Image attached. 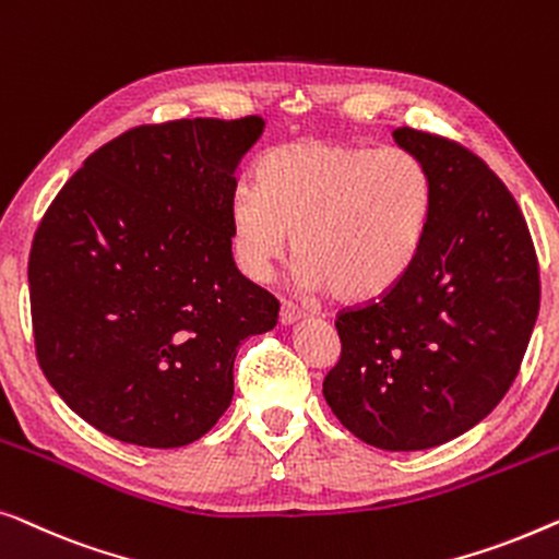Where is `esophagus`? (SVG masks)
Here are the masks:
<instances>
[{
	"label": "esophagus",
	"instance_id": "esophagus-1",
	"mask_svg": "<svg viewBox=\"0 0 559 559\" xmlns=\"http://www.w3.org/2000/svg\"><path fill=\"white\" fill-rule=\"evenodd\" d=\"M304 317V311L298 309L296 304H290V301H283L281 304V313H278V319H281V324L283 326H290V324H296L298 319Z\"/></svg>",
	"mask_w": 559,
	"mask_h": 559
}]
</instances>
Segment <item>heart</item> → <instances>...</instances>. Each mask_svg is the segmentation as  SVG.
Listing matches in <instances>:
<instances>
[{
    "mask_svg": "<svg viewBox=\"0 0 559 559\" xmlns=\"http://www.w3.org/2000/svg\"><path fill=\"white\" fill-rule=\"evenodd\" d=\"M255 175L227 207L235 263L250 281L273 276L290 235L298 283L344 304L390 294L418 261L433 179L405 148L301 139L263 154Z\"/></svg>",
    "mask_w": 559,
    "mask_h": 559,
    "instance_id": "1",
    "label": "heart"
}]
</instances>
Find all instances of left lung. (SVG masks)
I'll return each mask as SVG.
<instances>
[{
	"label": "left lung",
	"instance_id": "8db88e82",
	"mask_svg": "<svg viewBox=\"0 0 559 559\" xmlns=\"http://www.w3.org/2000/svg\"><path fill=\"white\" fill-rule=\"evenodd\" d=\"M433 179L420 255L390 294L342 311L324 397L382 451H426L481 423L512 388L539 311L534 246L504 182L468 148L392 129Z\"/></svg>",
	"mask_w": 559,
	"mask_h": 559
}]
</instances>
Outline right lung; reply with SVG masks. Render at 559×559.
I'll return each mask as SVG.
<instances>
[{
    "label": "right lung",
    "instance_id": "right-lung-1",
    "mask_svg": "<svg viewBox=\"0 0 559 559\" xmlns=\"http://www.w3.org/2000/svg\"><path fill=\"white\" fill-rule=\"evenodd\" d=\"M261 116L139 126L93 152L29 250L37 361L70 411L144 448L202 438L278 301L233 261L235 169Z\"/></svg>",
    "mask_w": 559,
    "mask_h": 559
}]
</instances>
